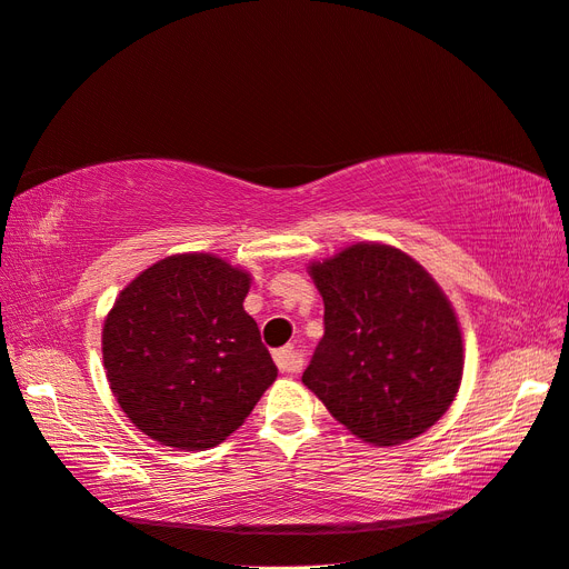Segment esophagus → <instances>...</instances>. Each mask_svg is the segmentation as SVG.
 Returning a JSON list of instances; mask_svg holds the SVG:
<instances>
[{"label": "esophagus", "mask_w": 569, "mask_h": 569, "mask_svg": "<svg viewBox=\"0 0 569 569\" xmlns=\"http://www.w3.org/2000/svg\"><path fill=\"white\" fill-rule=\"evenodd\" d=\"M273 360L281 372H300L302 370V356L296 351L293 346L279 348V351L273 353Z\"/></svg>", "instance_id": "34e87169"}]
</instances>
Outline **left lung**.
<instances>
[{
    "instance_id": "obj_1",
    "label": "left lung",
    "mask_w": 569,
    "mask_h": 569,
    "mask_svg": "<svg viewBox=\"0 0 569 569\" xmlns=\"http://www.w3.org/2000/svg\"><path fill=\"white\" fill-rule=\"evenodd\" d=\"M325 337L302 382L360 440H413L455 401L463 343L451 302L397 247L358 242L310 264Z\"/></svg>"
}]
</instances>
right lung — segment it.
<instances>
[{"label": "right lung", "instance_id": "obj_1", "mask_svg": "<svg viewBox=\"0 0 569 569\" xmlns=\"http://www.w3.org/2000/svg\"><path fill=\"white\" fill-rule=\"evenodd\" d=\"M250 273L216 254H172L141 271L103 325L114 399L151 440L221 445L273 385V360L244 312Z\"/></svg>", "mask_w": 569, "mask_h": 569}]
</instances>
